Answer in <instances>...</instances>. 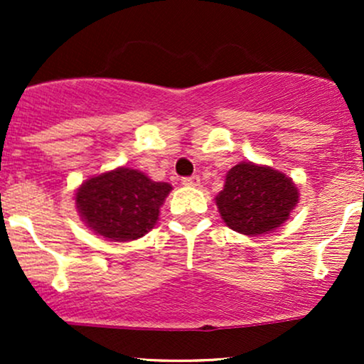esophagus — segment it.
I'll use <instances>...</instances> for the list:
<instances>
[{
    "label": "esophagus",
    "instance_id": "esophagus-1",
    "mask_svg": "<svg viewBox=\"0 0 364 364\" xmlns=\"http://www.w3.org/2000/svg\"><path fill=\"white\" fill-rule=\"evenodd\" d=\"M181 183L185 186H200V178L196 176V174H193V176H186L181 179Z\"/></svg>",
    "mask_w": 364,
    "mask_h": 364
}]
</instances>
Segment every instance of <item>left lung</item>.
Segmentation results:
<instances>
[{"label":"left lung","instance_id":"obj_1","mask_svg":"<svg viewBox=\"0 0 364 364\" xmlns=\"http://www.w3.org/2000/svg\"><path fill=\"white\" fill-rule=\"evenodd\" d=\"M215 200L232 231L258 236L274 231L289 217L298 203V190L279 171L241 162L229 171Z\"/></svg>","mask_w":364,"mask_h":364}]
</instances>
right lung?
I'll return each instance as SVG.
<instances>
[{
    "instance_id": "obj_1",
    "label": "right lung",
    "mask_w": 364,
    "mask_h": 364,
    "mask_svg": "<svg viewBox=\"0 0 364 364\" xmlns=\"http://www.w3.org/2000/svg\"><path fill=\"white\" fill-rule=\"evenodd\" d=\"M169 191L168 183L150 181L144 173L121 168L90 178L75 200L82 219L97 235L132 241L156 225L159 207Z\"/></svg>"
}]
</instances>
